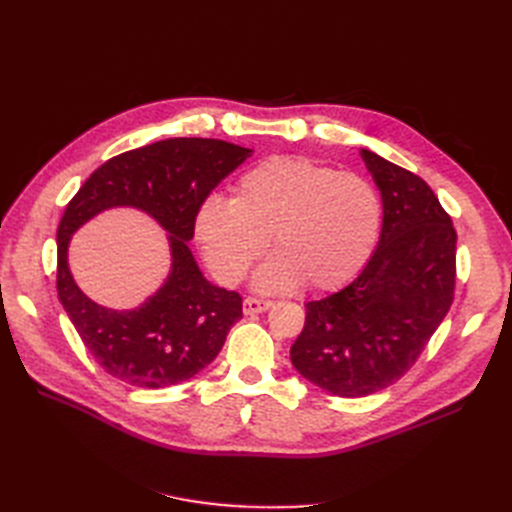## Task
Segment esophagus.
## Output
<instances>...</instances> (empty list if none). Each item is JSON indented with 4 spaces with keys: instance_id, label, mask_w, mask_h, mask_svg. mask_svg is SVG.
<instances>
[{
    "instance_id": "34e87169",
    "label": "esophagus",
    "mask_w": 512,
    "mask_h": 512,
    "mask_svg": "<svg viewBox=\"0 0 512 512\" xmlns=\"http://www.w3.org/2000/svg\"><path fill=\"white\" fill-rule=\"evenodd\" d=\"M271 305H273L271 301H265V299H254V297H247V299L243 301V314H245V316L262 314V312H267V309H269Z\"/></svg>"
}]
</instances>
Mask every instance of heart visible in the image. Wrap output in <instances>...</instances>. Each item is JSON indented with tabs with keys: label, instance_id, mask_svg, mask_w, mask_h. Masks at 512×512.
Instances as JSON below:
<instances>
[{
	"label": "heart",
	"instance_id": "heart-1",
	"mask_svg": "<svg viewBox=\"0 0 512 512\" xmlns=\"http://www.w3.org/2000/svg\"><path fill=\"white\" fill-rule=\"evenodd\" d=\"M380 220V198L363 177L273 156L245 170L232 200L205 198L194 232L222 284L241 282L271 235L277 254L254 275L256 290H288L303 280L314 290H335L367 265Z\"/></svg>",
	"mask_w": 512,
	"mask_h": 512
}]
</instances>
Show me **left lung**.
<instances>
[{"label":"left lung","instance_id":"left-lung-1","mask_svg":"<svg viewBox=\"0 0 512 512\" xmlns=\"http://www.w3.org/2000/svg\"><path fill=\"white\" fill-rule=\"evenodd\" d=\"M382 198L378 247L350 284L305 303L290 361L318 389L365 397L397 382L436 333L455 292L457 232L429 185L361 149Z\"/></svg>","mask_w":512,"mask_h":512}]
</instances>
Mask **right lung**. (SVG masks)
Listing matches in <instances>:
<instances>
[{
  "mask_svg": "<svg viewBox=\"0 0 512 512\" xmlns=\"http://www.w3.org/2000/svg\"><path fill=\"white\" fill-rule=\"evenodd\" d=\"M252 153L215 138H166L104 162L68 203L57 228V294L106 374L141 389H164L194 378L222 350L243 316V301L207 280L188 241L203 200ZM117 206L147 212L167 230L171 247L165 284L134 310L91 302L67 265L73 232Z\"/></svg>",
  "mask_w": 512,
  "mask_h": 512,
  "instance_id": "right-lung-1",
  "label": "right lung"
}]
</instances>
